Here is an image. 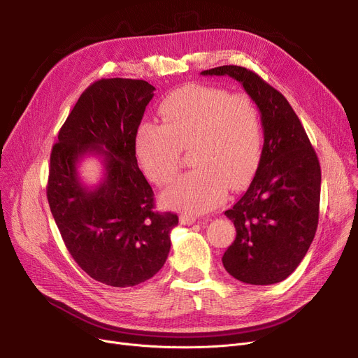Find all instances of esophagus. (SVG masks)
<instances>
[{"mask_svg":"<svg viewBox=\"0 0 358 358\" xmlns=\"http://www.w3.org/2000/svg\"><path fill=\"white\" fill-rule=\"evenodd\" d=\"M180 220H181V223H184V224H193V223L197 222V219H196L194 216L187 215V213L181 215V216H180Z\"/></svg>","mask_w":358,"mask_h":358,"instance_id":"1","label":"esophagus"}]
</instances>
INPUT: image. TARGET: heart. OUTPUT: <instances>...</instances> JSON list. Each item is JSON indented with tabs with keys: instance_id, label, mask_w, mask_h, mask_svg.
I'll use <instances>...</instances> for the list:
<instances>
[{
	"instance_id": "obj_1",
	"label": "heart",
	"mask_w": 358,
	"mask_h": 358,
	"mask_svg": "<svg viewBox=\"0 0 358 358\" xmlns=\"http://www.w3.org/2000/svg\"><path fill=\"white\" fill-rule=\"evenodd\" d=\"M162 124L143 123L136 134V158L158 185L171 181L181 149L194 166L164 193V201L193 215L210 212L241 189L258 165L264 134L259 110L247 92L187 85L161 103Z\"/></svg>"
}]
</instances>
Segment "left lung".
I'll list each match as a JSON object with an SVG mask.
<instances>
[{
  "label": "left lung",
  "mask_w": 358,
  "mask_h": 358,
  "mask_svg": "<svg viewBox=\"0 0 358 358\" xmlns=\"http://www.w3.org/2000/svg\"><path fill=\"white\" fill-rule=\"evenodd\" d=\"M242 84L261 113L264 146L248 190L224 212L236 238L223 267L247 285L267 286L287 278L313 241L321 200V165L306 131L283 94L258 73L236 65L203 71Z\"/></svg>",
  "instance_id": "8db88e82"
}]
</instances>
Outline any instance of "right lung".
<instances>
[{
  "mask_svg": "<svg viewBox=\"0 0 358 358\" xmlns=\"http://www.w3.org/2000/svg\"><path fill=\"white\" fill-rule=\"evenodd\" d=\"M155 87L143 80L103 78L73 106L52 148L46 194L53 219L77 264L94 280L130 287L165 264L178 216L155 212L152 187L138 166L135 141ZM100 155L102 182L84 186L80 157Z\"/></svg>",
  "mask_w": 358,
  "mask_h": 358,
  "instance_id": "add662e5",
  "label": "right lung"
}]
</instances>
